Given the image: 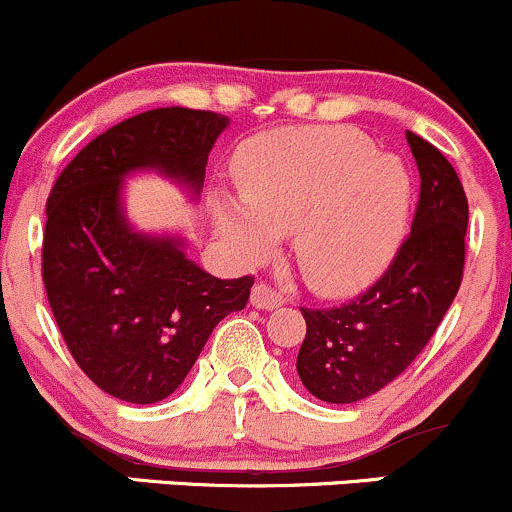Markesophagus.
<instances>
[{
	"mask_svg": "<svg viewBox=\"0 0 512 512\" xmlns=\"http://www.w3.org/2000/svg\"><path fill=\"white\" fill-rule=\"evenodd\" d=\"M251 305L258 307V310H276V307L283 305V295H278L268 285H256L251 290Z\"/></svg>",
	"mask_w": 512,
	"mask_h": 512,
	"instance_id": "obj_1",
	"label": "esophagus"
}]
</instances>
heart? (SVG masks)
Instances as JSON below:
<instances>
[{"mask_svg": "<svg viewBox=\"0 0 512 512\" xmlns=\"http://www.w3.org/2000/svg\"><path fill=\"white\" fill-rule=\"evenodd\" d=\"M232 173L242 200L212 197L219 236L256 261L271 254L278 234H293L298 271L324 298L376 283L408 229V168L351 126L258 134L234 153Z\"/></svg>", "mask_w": 512, "mask_h": 512, "instance_id": "b5f03b06", "label": "heart"}]
</instances>
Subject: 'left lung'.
Instances as JSON below:
<instances>
[{
    "mask_svg": "<svg viewBox=\"0 0 512 512\" xmlns=\"http://www.w3.org/2000/svg\"><path fill=\"white\" fill-rule=\"evenodd\" d=\"M420 170V202L410 236L383 278L332 310H302V386L324 403L346 405L388 386L425 349L447 315L464 273L469 205L452 163L408 131Z\"/></svg>",
    "mask_w": 512,
    "mask_h": 512,
    "instance_id": "obj_1",
    "label": "left lung"
}]
</instances>
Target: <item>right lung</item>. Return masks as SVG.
Masks as SVG:
<instances>
[{"mask_svg":"<svg viewBox=\"0 0 512 512\" xmlns=\"http://www.w3.org/2000/svg\"><path fill=\"white\" fill-rule=\"evenodd\" d=\"M229 117L163 107L90 141L60 173L46 205L43 283L70 354L114 398H168L254 278H214L183 234L141 232L126 214V178L158 173L197 202Z\"/></svg>","mask_w":512,"mask_h":512,"instance_id":"add662e5","label":"right lung"}]
</instances>
